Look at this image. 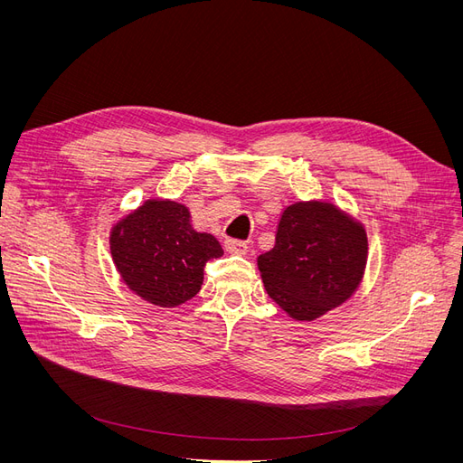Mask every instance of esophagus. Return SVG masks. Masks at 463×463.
<instances>
[{
	"instance_id": "esophagus-1",
	"label": "esophagus",
	"mask_w": 463,
	"mask_h": 463,
	"mask_svg": "<svg viewBox=\"0 0 463 463\" xmlns=\"http://www.w3.org/2000/svg\"><path fill=\"white\" fill-rule=\"evenodd\" d=\"M225 250L232 255H246L248 253V244H246V241H241V240L229 238V240H225Z\"/></svg>"
}]
</instances>
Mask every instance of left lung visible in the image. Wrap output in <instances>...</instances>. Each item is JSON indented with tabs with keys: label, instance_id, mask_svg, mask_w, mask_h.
<instances>
[{
	"label": "left lung",
	"instance_id": "left-lung-1",
	"mask_svg": "<svg viewBox=\"0 0 463 463\" xmlns=\"http://www.w3.org/2000/svg\"><path fill=\"white\" fill-rule=\"evenodd\" d=\"M366 262V229L325 201L287 206L274 248L257 257L266 293L295 321H315L347 302Z\"/></svg>",
	"mask_w": 463,
	"mask_h": 463
}]
</instances>
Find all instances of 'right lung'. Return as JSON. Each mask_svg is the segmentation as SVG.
<instances>
[{
    "mask_svg": "<svg viewBox=\"0 0 463 463\" xmlns=\"http://www.w3.org/2000/svg\"><path fill=\"white\" fill-rule=\"evenodd\" d=\"M118 274L137 297L159 307H176L201 290L204 264L223 255L210 232L191 225L185 204L148 199L110 229Z\"/></svg>",
    "mask_w": 463,
    "mask_h": 463,
    "instance_id": "1",
    "label": "right lung"
}]
</instances>
